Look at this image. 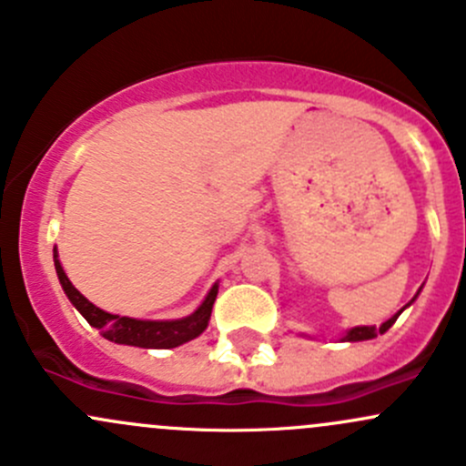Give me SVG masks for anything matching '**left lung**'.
<instances>
[{"mask_svg": "<svg viewBox=\"0 0 466 466\" xmlns=\"http://www.w3.org/2000/svg\"><path fill=\"white\" fill-rule=\"evenodd\" d=\"M401 311H403V309H401ZM401 311H399L397 316L390 318L388 322L380 324V327H354V329H350V331H347V336H345V340L359 342V340H370V338H377L379 333H385L390 327H392L394 322H397V318L401 316Z\"/></svg>", "mask_w": 466, "mask_h": 466, "instance_id": "8db88e82", "label": "left lung"}]
</instances>
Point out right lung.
Returning a JSON list of instances; mask_svg holds the SVG:
<instances>
[{"label":"right lung","instance_id":"add662e5","mask_svg":"<svg viewBox=\"0 0 466 466\" xmlns=\"http://www.w3.org/2000/svg\"><path fill=\"white\" fill-rule=\"evenodd\" d=\"M56 272H58V279L63 284L65 293H67L69 302L81 311V316L98 329L103 338L112 342H119V345H133V347H146V350H168V347H177L182 342L194 340L196 336L207 329L209 322L211 307L216 302V293H218V286H211L209 295L205 298V302L200 304L198 311L191 313L189 318H182V320H171V322H155V320H135V318H121L112 316V313L101 311L98 307H94L92 302H87L81 293L72 286V281L65 275L63 266L56 259Z\"/></svg>","mask_w":466,"mask_h":466}]
</instances>
